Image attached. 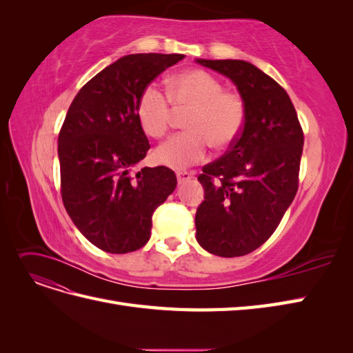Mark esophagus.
<instances>
[{
	"mask_svg": "<svg viewBox=\"0 0 353 353\" xmlns=\"http://www.w3.org/2000/svg\"><path fill=\"white\" fill-rule=\"evenodd\" d=\"M193 172H187V170H179V172H176V178H178V183L183 184L185 183V181L193 178Z\"/></svg>",
	"mask_w": 353,
	"mask_h": 353,
	"instance_id": "obj_1",
	"label": "esophagus"
}]
</instances>
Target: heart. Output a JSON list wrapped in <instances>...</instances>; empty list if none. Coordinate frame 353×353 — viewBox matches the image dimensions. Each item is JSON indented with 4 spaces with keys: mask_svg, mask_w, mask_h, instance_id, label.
<instances>
[{
    "mask_svg": "<svg viewBox=\"0 0 353 353\" xmlns=\"http://www.w3.org/2000/svg\"><path fill=\"white\" fill-rule=\"evenodd\" d=\"M166 91L168 97L150 85L137 104L138 121L153 138L168 132L174 110L188 113L184 121L187 132L169 138L154 150L157 163L185 169L203 162L209 145L225 150L237 141L248 117V104L241 94L227 91L216 77L199 69L178 73L168 81Z\"/></svg>",
    "mask_w": 353,
    "mask_h": 353,
    "instance_id": "heart-1",
    "label": "heart"
}]
</instances>
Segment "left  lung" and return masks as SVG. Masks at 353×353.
Returning a JSON list of instances; mask_svg holds the SVG:
<instances>
[{
	"mask_svg": "<svg viewBox=\"0 0 353 353\" xmlns=\"http://www.w3.org/2000/svg\"><path fill=\"white\" fill-rule=\"evenodd\" d=\"M228 77L248 104L237 141L199 175L205 200L196 212V239L222 258L244 256L268 240L299 187L303 131L279 82L243 60H205Z\"/></svg>",
	"mask_w": 353,
	"mask_h": 353,
	"instance_id": "1",
	"label": "left lung"
}]
</instances>
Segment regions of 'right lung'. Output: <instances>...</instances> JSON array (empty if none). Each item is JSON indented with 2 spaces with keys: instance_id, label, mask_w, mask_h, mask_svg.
Wrapping results in <instances>:
<instances>
[{
  "instance_id": "obj_1",
  "label": "right lung",
  "mask_w": 353,
  "mask_h": 353,
  "mask_svg": "<svg viewBox=\"0 0 353 353\" xmlns=\"http://www.w3.org/2000/svg\"><path fill=\"white\" fill-rule=\"evenodd\" d=\"M183 54H130L90 79L59 134L61 199L82 236L108 253H130L150 239L152 218L176 187L166 166L131 169L150 148L137 104L153 79Z\"/></svg>"
}]
</instances>
